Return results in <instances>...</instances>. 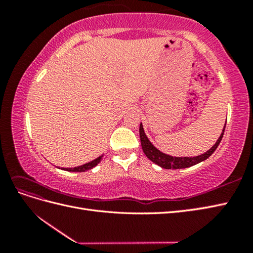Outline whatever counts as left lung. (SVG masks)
I'll list each match as a JSON object with an SVG mask.
<instances>
[{"label": "left lung", "mask_w": 253, "mask_h": 253, "mask_svg": "<svg viewBox=\"0 0 253 253\" xmlns=\"http://www.w3.org/2000/svg\"><path fill=\"white\" fill-rule=\"evenodd\" d=\"M225 126H226V123H225ZM225 126L223 128L221 136H219V138L217 139V141L211 149L209 150V151H207L206 153H203L201 155H198V157H192V158L170 157V155H169V154L161 152L160 150H158L151 142H150L148 137L146 136V133H144L142 124H140V127H139V133H140V141H141V147L143 150V153L147 155V158L149 160H151L153 163L158 164L162 169H178L190 168V166L200 163V162H202V161L207 160L210 155H212V153L215 151L216 148L218 147L219 142H221V140H222L224 131H225Z\"/></svg>", "instance_id": "8db88e82"}]
</instances>
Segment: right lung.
Returning a JSON list of instances; mask_svg holds the SVG:
<instances>
[{
	"label": "right lung",
	"mask_w": 253,
	"mask_h": 253,
	"mask_svg": "<svg viewBox=\"0 0 253 253\" xmlns=\"http://www.w3.org/2000/svg\"><path fill=\"white\" fill-rule=\"evenodd\" d=\"M102 157H103V155H101V157L96 158V159H95V160H93V161H91V162H89V163H85V164H84V165L77 166V168H72V169H63L68 170V171H85V170H88V169H93L95 165H98V163H100V161H101Z\"/></svg>",
	"instance_id": "right-lung-1"
}]
</instances>
